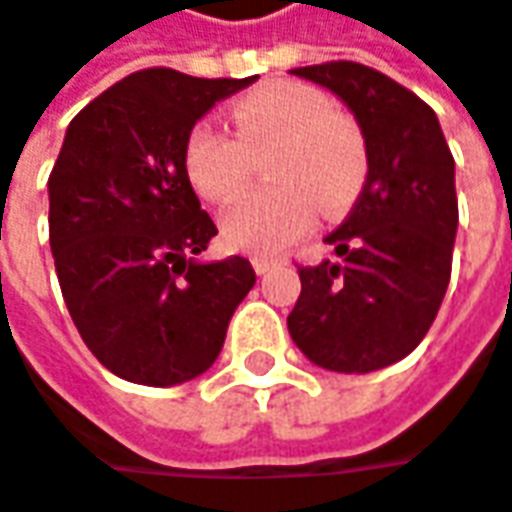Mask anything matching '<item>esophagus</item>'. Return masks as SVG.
<instances>
[{"instance_id": "obj_1", "label": "esophagus", "mask_w": 512, "mask_h": 512, "mask_svg": "<svg viewBox=\"0 0 512 512\" xmlns=\"http://www.w3.org/2000/svg\"><path fill=\"white\" fill-rule=\"evenodd\" d=\"M252 266H255L257 275H266V272L275 266V260H269V257H255V260H252Z\"/></svg>"}]
</instances>
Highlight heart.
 Masks as SVG:
<instances>
[{
  "label": "heart",
  "mask_w": 512,
  "mask_h": 512,
  "mask_svg": "<svg viewBox=\"0 0 512 512\" xmlns=\"http://www.w3.org/2000/svg\"><path fill=\"white\" fill-rule=\"evenodd\" d=\"M234 136L199 121L185 138L182 165L196 194L228 205L246 194L252 156L275 144L266 176L275 188L231 208L220 231L226 246L246 255H278L316 223V202L336 211L356 194L365 173V147L345 115L313 86L272 80L228 109Z\"/></svg>",
  "instance_id": "b5f03b06"
}]
</instances>
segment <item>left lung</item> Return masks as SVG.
Listing matches in <instances>:
<instances>
[{
    "label": "left lung",
    "mask_w": 512,
    "mask_h": 512,
    "mask_svg": "<svg viewBox=\"0 0 512 512\" xmlns=\"http://www.w3.org/2000/svg\"><path fill=\"white\" fill-rule=\"evenodd\" d=\"M353 112L368 156L353 211L324 237L336 257L301 266L286 318L298 350L324 371L371 374L406 359L435 321L458 234L455 159L432 106L362 63L292 69Z\"/></svg>",
    "instance_id": "left-lung-1"
}]
</instances>
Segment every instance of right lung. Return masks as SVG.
<instances>
[{
  "mask_svg": "<svg viewBox=\"0 0 512 512\" xmlns=\"http://www.w3.org/2000/svg\"><path fill=\"white\" fill-rule=\"evenodd\" d=\"M255 80L144 69L66 130L48 176L54 269L80 339L127 382L167 388L205 374L255 286L246 257H196L217 226L182 165L196 121Z\"/></svg>",
  "mask_w": 512,
  "mask_h": 512,
  "instance_id": "add662e5",
  "label": "right lung"
}]
</instances>
